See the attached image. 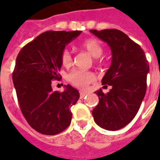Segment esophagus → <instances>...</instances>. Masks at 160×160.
Wrapping results in <instances>:
<instances>
[{"label":"esophagus","mask_w":160,"mask_h":160,"mask_svg":"<svg viewBox=\"0 0 160 160\" xmlns=\"http://www.w3.org/2000/svg\"><path fill=\"white\" fill-rule=\"evenodd\" d=\"M86 95H87V92H83V91H81V92H79V97H80L81 99L84 98V97H85Z\"/></svg>","instance_id":"obj_1"}]
</instances>
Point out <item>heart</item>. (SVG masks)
Wrapping results in <instances>:
<instances>
[{
  "instance_id": "b5f03b06",
  "label": "heart",
  "mask_w": 160,
  "mask_h": 160,
  "mask_svg": "<svg viewBox=\"0 0 160 160\" xmlns=\"http://www.w3.org/2000/svg\"><path fill=\"white\" fill-rule=\"evenodd\" d=\"M82 47L95 58L96 61H100V56L103 52V47L101 42L96 39H88L82 43ZM60 61L64 67H69L73 62V58L70 52L68 50H64L60 55ZM68 79L71 83L77 87H85L95 80V75L91 71H83L74 69L68 74Z\"/></svg>"
}]
</instances>
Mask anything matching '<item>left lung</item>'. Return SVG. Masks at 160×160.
Segmentation results:
<instances>
[{
    "mask_svg": "<svg viewBox=\"0 0 160 160\" xmlns=\"http://www.w3.org/2000/svg\"><path fill=\"white\" fill-rule=\"evenodd\" d=\"M107 42L112 61L102 80L103 87L111 89L104 93L96 91L99 104L92 110L95 123L102 128L116 131L128 125L138 112L147 88L149 63L141 46L118 29L91 30Z\"/></svg>",
    "mask_w": 160,
    "mask_h": 160,
    "instance_id": "1",
    "label": "left lung"
}]
</instances>
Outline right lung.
<instances>
[{
	"instance_id": "obj_1",
	"label": "right lung",
	"mask_w": 160,
	"mask_h": 160,
	"mask_svg": "<svg viewBox=\"0 0 160 160\" xmlns=\"http://www.w3.org/2000/svg\"><path fill=\"white\" fill-rule=\"evenodd\" d=\"M81 31H47L21 49L16 58L12 80L18 102L26 120L35 131L54 135L70 125V107L79 99L77 89L68 84L59 92L52 88L59 80L60 55Z\"/></svg>"
}]
</instances>
